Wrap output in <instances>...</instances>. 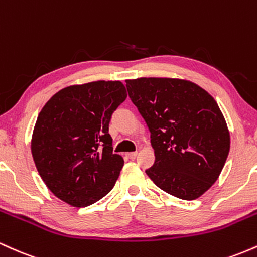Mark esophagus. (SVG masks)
Returning a JSON list of instances; mask_svg holds the SVG:
<instances>
[{
  "label": "esophagus",
  "instance_id": "1",
  "mask_svg": "<svg viewBox=\"0 0 257 257\" xmlns=\"http://www.w3.org/2000/svg\"><path fill=\"white\" fill-rule=\"evenodd\" d=\"M137 156H138V152H131V153H126L125 157L128 159H135L137 158Z\"/></svg>",
  "mask_w": 257,
  "mask_h": 257
}]
</instances>
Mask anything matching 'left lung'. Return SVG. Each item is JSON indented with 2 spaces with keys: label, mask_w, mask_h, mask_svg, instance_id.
I'll return each mask as SVG.
<instances>
[{
  "label": "left lung",
  "mask_w": 257,
  "mask_h": 257,
  "mask_svg": "<svg viewBox=\"0 0 257 257\" xmlns=\"http://www.w3.org/2000/svg\"><path fill=\"white\" fill-rule=\"evenodd\" d=\"M125 82L129 98L151 133L156 159L146 174L174 197L198 198L219 178L229 152V132L217 102L185 79Z\"/></svg>",
  "instance_id": "1"
}]
</instances>
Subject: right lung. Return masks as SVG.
<instances>
[{
    "label": "right lung",
    "instance_id": "right-lung-1",
    "mask_svg": "<svg viewBox=\"0 0 257 257\" xmlns=\"http://www.w3.org/2000/svg\"><path fill=\"white\" fill-rule=\"evenodd\" d=\"M126 99L119 81L59 90L38 114L31 152L52 193L72 206L98 202L113 188L124 161L113 153L108 123Z\"/></svg>",
    "mask_w": 257,
    "mask_h": 257
}]
</instances>
